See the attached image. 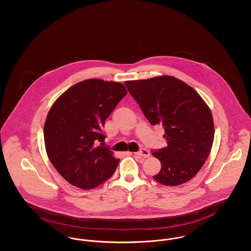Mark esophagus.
<instances>
[{"instance_id":"34e87169","label":"esophagus","mask_w":251,"mask_h":251,"mask_svg":"<svg viewBox=\"0 0 251 251\" xmlns=\"http://www.w3.org/2000/svg\"><path fill=\"white\" fill-rule=\"evenodd\" d=\"M134 155L140 156V157H143V158H148V157H150V151L146 149H141L139 151L134 152Z\"/></svg>"}]
</instances>
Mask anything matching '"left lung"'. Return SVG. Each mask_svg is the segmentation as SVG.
<instances>
[{
    "mask_svg": "<svg viewBox=\"0 0 251 251\" xmlns=\"http://www.w3.org/2000/svg\"><path fill=\"white\" fill-rule=\"evenodd\" d=\"M151 125H162L167 147L153 151L156 181L176 186L195 177L211 152L215 126L210 108L190 85L172 76L124 83Z\"/></svg>",
    "mask_w": 251,
    "mask_h": 251,
    "instance_id": "1",
    "label": "left lung"
}]
</instances>
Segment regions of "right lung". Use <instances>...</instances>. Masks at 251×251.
I'll return each mask as SVG.
<instances>
[{"mask_svg":"<svg viewBox=\"0 0 251 251\" xmlns=\"http://www.w3.org/2000/svg\"><path fill=\"white\" fill-rule=\"evenodd\" d=\"M127 94L120 83L88 79L55 100L44 125L49 159L60 175L84 190L95 188L116 171L120 159L103 142L105 120Z\"/></svg>","mask_w":251,"mask_h":251,"instance_id":"1","label":"right lung"}]
</instances>
